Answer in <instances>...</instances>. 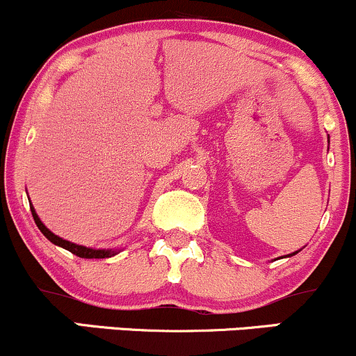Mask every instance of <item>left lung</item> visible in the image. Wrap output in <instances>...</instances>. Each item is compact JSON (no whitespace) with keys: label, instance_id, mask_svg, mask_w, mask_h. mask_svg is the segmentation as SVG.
I'll return each instance as SVG.
<instances>
[{"label":"left lung","instance_id":"8db88e82","mask_svg":"<svg viewBox=\"0 0 356 356\" xmlns=\"http://www.w3.org/2000/svg\"><path fill=\"white\" fill-rule=\"evenodd\" d=\"M295 254H296V252H295Z\"/></svg>","mask_w":356,"mask_h":356}]
</instances>
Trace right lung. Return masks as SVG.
<instances>
[{
  "instance_id": "right-lung-1",
  "label": "right lung",
  "mask_w": 356,
  "mask_h": 356,
  "mask_svg": "<svg viewBox=\"0 0 356 356\" xmlns=\"http://www.w3.org/2000/svg\"><path fill=\"white\" fill-rule=\"evenodd\" d=\"M30 209H31V214H33V219H35L36 226H38V229L42 231L43 234L51 241L53 244H56V246L68 249V251L73 252V254H76L79 257H87V259H92V257H95V259H100V257H110V256L115 254V251H105V249H90V248H85V246H79V244H73V243H70V241H65V239L58 238V236L53 234V232L48 229V227H44V224L42 222V220H40L38 216H36L33 206H30Z\"/></svg>"
}]
</instances>
